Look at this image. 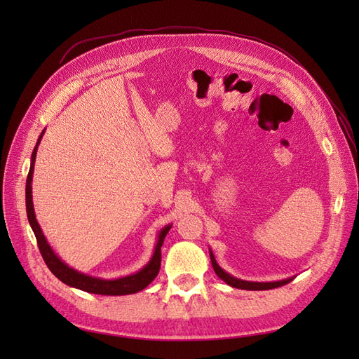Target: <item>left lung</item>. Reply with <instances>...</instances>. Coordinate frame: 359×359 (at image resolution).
Segmentation results:
<instances>
[{
  "label": "left lung",
  "instance_id": "8db88e82",
  "mask_svg": "<svg viewBox=\"0 0 359 359\" xmlns=\"http://www.w3.org/2000/svg\"><path fill=\"white\" fill-rule=\"evenodd\" d=\"M210 257H211V264H212V268L215 271V274L219 276L224 283H227L232 287H236V289H244V290H268V289H274V287H280V286H285L287 285L289 281H292L293 278L289 277L286 280H280V281H247V280H241V278H236L233 276H231L229 273H226V271L223 268L219 266V264H217V260L211 252L210 248Z\"/></svg>",
  "mask_w": 359,
  "mask_h": 359
}]
</instances>
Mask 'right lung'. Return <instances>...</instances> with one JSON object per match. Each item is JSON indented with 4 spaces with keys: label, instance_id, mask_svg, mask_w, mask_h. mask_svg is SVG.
<instances>
[{
    "label": "right lung",
    "instance_id": "1",
    "mask_svg": "<svg viewBox=\"0 0 359 359\" xmlns=\"http://www.w3.org/2000/svg\"><path fill=\"white\" fill-rule=\"evenodd\" d=\"M45 135V130H43L41 135L39 136L37 144L34 147V151H32L31 156V166L29 172L27 177V187H25V203H27V215H28V222L32 232L36 235V240L39 244V250L45 259V262L48 268L50 269V273L60 278L62 283H66L67 286L81 289L83 292H90V293H97V295H130V293H136L139 290L145 289L151 281H153L158 271H160V264H161V245L163 241H165L166 233L170 231L172 224H168L163 227V229L158 232L157 236V244L154 247V253L151 256L149 262L142 268L139 269L137 273L132 276H126V277H119V278H112V280H106V278H99V277H93V276H86L83 273H79L78 269H73L69 266L66 262L55 255L52 247L49 245L48 240L43 235L40 224L36 219V212H34V203H32V173H34V163H36V154H37V148L40 145V140Z\"/></svg>",
    "mask_w": 359,
    "mask_h": 359
}]
</instances>
